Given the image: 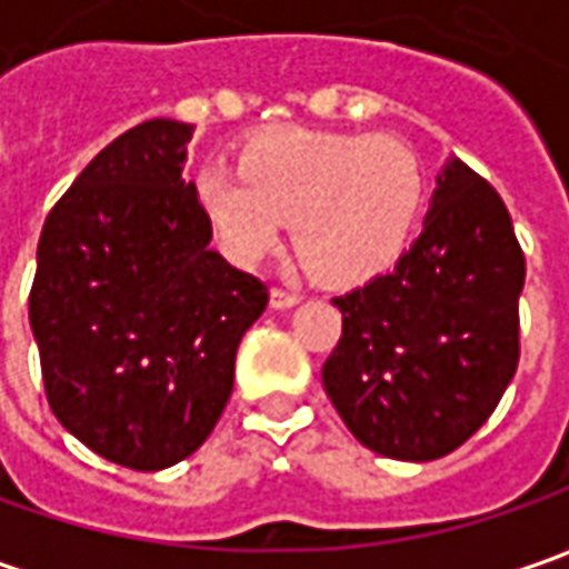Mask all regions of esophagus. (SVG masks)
I'll use <instances>...</instances> for the list:
<instances>
[{
  "instance_id": "34e87169",
  "label": "esophagus",
  "mask_w": 569,
  "mask_h": 569,
  "mask_svg": "<svg viewBox=\"0 0 569 569\" xmlns=\"http://www.w3.org/2000/svg\"><path fill=\"white\" fill-rule=\"evenodd\" d=\"M272 307L274 310H288V307H295V303H300V295L297 291H288V288H272Z\"/></svg>"
}]
</instances>
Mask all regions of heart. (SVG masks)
I'll list each match as a JSON object with an SVG mask.
<instances>
[{"instance_id":"heart-1","label":"heart","mask_w":569,"mask_h":569,"mask_svg":"<svg viewBox=\"0 0 569 569\" xmlns=\"http://www.w3.org/2000/svg\"><path fill=\"white\" fill-rule=\"evenodd\" d=\"M196 192L221 250L256 266L291 218L297 250L332 284H358L405 250L425 199L415 151L392 136L262 129L237 170L211 164Z\"/></svg>"}]
</instances>
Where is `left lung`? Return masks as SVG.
I'll list each match as a JSON object with an SVG mask.
<instances>
[{"label": "left lung", "instance_id": "8db88e82", "mask_svg": "<svg viewBox=\"0 0 569 569\" xmlns=\"http://www.w3.org/2000/svg\"><path fill=\"white\" fill-rule=\"evenodd\" d=\"M522 281L503 199L452 158L396 269L332 297L341 339L322 386L363 447L430 462L491 418L519 363Z\"/></svg>", "mask_w": 569, "mask_h": 569}]
</instances>
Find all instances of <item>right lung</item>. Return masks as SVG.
I'll return each mask as SVG.
<instances>
[{"instance_id": "obj_1", "label": "right lung", "mask_w": 569, "mask_h": 569, "mask_svg": "<svg viewBox=\"0 0 569 569\" xmlns=\"http://www.w3.org/2000/svg\"><path fill=\"white\" fill-rule=\"evenodd\" d=\"M192 126L148 120L78 173L47 214L31 284L47 402L72 437L136 471L192 456L233 389L237 345L269 288L208 250Z\"/></svg>"}]
</instances>
